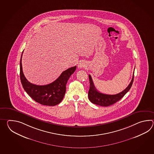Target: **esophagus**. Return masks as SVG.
<instances>
[{"instance_id":"34e87169","label":"esophagus","mask_w":154,"mask_h":154,"mask_svg":"<svg viewBox=\"0 0 154 154\" xmlns=\"http://www.w3.org/2000/svg\"><path fill=\"white\" fill-rule=\"evenodd\" d=\"M86 66V64L84 62H80V63H79L78 67L79 68H80V69H82L84 68H85Z\"/></svg>"}]
</instances>
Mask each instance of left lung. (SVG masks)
Listing matches in <instances>:
<instances>
[{
  "mask_svg": "<svg viewBox=\"0 0 154 154\" xmlns=\"http://www.w3.org/2000/svg\"><path fill=\"white\" fill-rule=\"evenodd\" d=\"M134 74L133 73L132 79L127 88L120 93L116 95H107L102 94L97 91L95 88L91 76L89 75L88 78L90 81V88L88 93L89 100L95 105H99L101 106L107 107L113 105L116 102L120 100L131 89L134 80Z\"/></svg>",
  "mask_w": 154,
  "mask_h": 154,
  "instance_id": "obj_1",
  "label": "left lung"
}]
</instances>
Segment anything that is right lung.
Segmentation results:
<instances>
[{
    "label": "right lung",
    "mask_w": 154,
    "mask_h": 154,
    "mask_svg": "<svg viewBox=\"0 0 154 154\" xmlns=\"http://www.w3.org/2000/svg\"><path fill=\"white\" fill-rule=\"evenodd\" d=\"M20 63V80L27 94L33 100L40 104L53 106L59 104L64 98L66 91V84L70 76L75 71L76 66L66 69L54 82L46 85H37L30 83L25 77L22 68V56Z\"/></svg>",
    "instance_id": "obj_1"
}]
</instances>
